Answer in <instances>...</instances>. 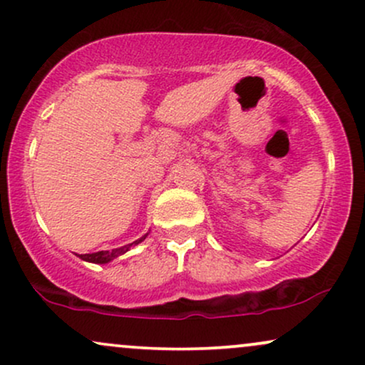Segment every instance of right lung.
<instances>
[{"label": "right lung", "mask_w": 365, "mask_h": 365, "mask_svg": "<svg viewBox=\"0 0 365 365\" xmlns=\"http://www.w3.org/2000/svg\"><path fill=\"white\" fill-rule=\"evenodd\" d=\"M148 235H149V233H145V235H144V237H140L139 240L132 242V244H128V245H123V247H120V249H113V250H101V252H94V254H81V255H78V257H81L82 261H86V262H94V264H108V262H111L113 259L120 257V255H123L125 252H128V250L132 249V247L139 245L140 242H144V240H145V237H148Z\"/></svg>", "instance_id": "1"}]
</instances>
